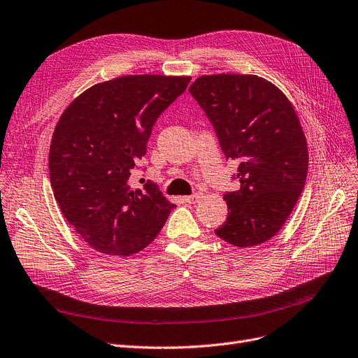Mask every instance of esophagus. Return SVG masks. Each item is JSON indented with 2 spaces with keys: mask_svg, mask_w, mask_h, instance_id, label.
I'll list each match as a JSON object with an SVG mask.
<instances>
[{
  "mask_svg": "<svg viewBox=\"0 0 358 358\" xmlns=\"http://www.w3.org/2000/svg\"><path fill=\"white\" fill-rule=\"evenodd\" d=\"M203 198V194H199V192H195V194H192V195H187L185 196L183 199H185V203H188V204H195V203H198L199 199Z\"/></svg>",
  "mask_w": 358,
  "mask_h": 358,
  "instance_id": "34e87169",
  "label": "esophagus"
}]
</instances>
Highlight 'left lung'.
<instances>
[{"label":"left lung","mask_w":358,"mask_h":358,"mask_svg":"<svg viewBox=\"0 0 358 358\" xmlns=\"http://www.w3.org/2000/svg\"><path fill=\"white\" fill-rule=\"evenodd\" d=\"M191 95L208 117L226 159L238 160L239 189L226 192L216 235L235 247L273 238L303 192L308 150L296 113L273 83L255 75L198 78Z\"/></svg>","instance_id":"left-lung-1"}]
</instances>
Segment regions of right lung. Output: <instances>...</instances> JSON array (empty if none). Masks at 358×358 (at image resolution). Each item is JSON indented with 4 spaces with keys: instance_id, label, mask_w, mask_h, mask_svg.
<instances>
[{
    "instance_id": "add662e5",
    "label": "right lung",
    "mask_w": 358,
    "mask_h": 358,
    "mask_svg": "<svg viewBox=\"0 0 358 358\" xmlns=\"http://www.w3.org/2000/svg\"><path fill=\"white\" fill-rule=\"evenodd\" d=\"M189 80L120 76L94 85L62 114L50 147L51 188L67 222L94 250L136 254L155 239L176 207L154 182L134 191L129 178L147 154L157 119Z\"/></svg>"
}]
</instances>
